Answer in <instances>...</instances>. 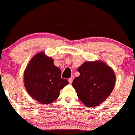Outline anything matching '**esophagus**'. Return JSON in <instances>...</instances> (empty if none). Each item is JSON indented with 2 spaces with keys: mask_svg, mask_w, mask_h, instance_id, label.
<instances>
[{
  "mask_svg": "<svg viewBox=\"0 0 135 135\" xmlns=\"http://www.w3.org/2000/svg\"><path fill=\"white\" fill-rule=\"evenodd\" d=\"M75 79V76H72L70 78V79H69V83H70V84H71L72 83H73V79Z\"/></svg>",
  "mask_w": 135,
  "mask_h": 135,
  "instance_id": "obj_1",
  "label": "esophagus"
}]
</instances>
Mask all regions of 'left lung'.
<instances>
[{
	"mask_svg": "<svg viewBox=\"0 0 135 135\" xmlns=\"http://www.w3.org/2000/svg\"><path fill=\"white\" fill-rule=\"evenodd\" d=\"M80 75L72 85L80 101L95 107L107 99L113 91L116 77L113 69L103 62H85L78 68Z\"/></svg>",
	"mask_w": 135,
	"mask_h": 135,
	"instance_id": "1",
	"label": "left lung"
}]
</instances>
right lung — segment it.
I'll return each instance as SVG.
<instances>
[{
    "instance_id": "1",
    "label": "right lung",
    "mask_w": 135,
    "mask_h": 135,
    "mask_svg": "<svg viewBox=\"0 0 135 135\" xmlns=\"http://www.w3.org/2000/svg\"><path fill=\"white\" fill-rule=\"evenodd\" d=\"M25 86L33 99L42 104H49L59 97L60 90L69 84L61 78V71L55 66L53 59L44 52L35 55L24 73Z\"/></svg>"
}]
</instances>
